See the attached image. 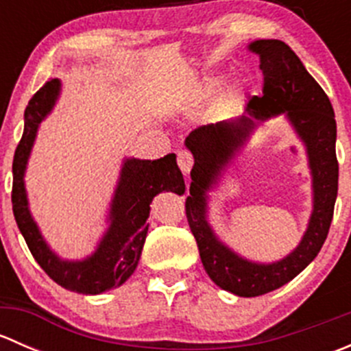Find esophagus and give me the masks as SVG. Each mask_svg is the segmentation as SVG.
<instances>
[{
    "label": "esophagus",
    "instance_id": "esophagus-1",
    "mask_svg": "<svg viewBox=\"0 0 351 351\" xmlns=\"http://www.w3.org/2000/svg\"><path fill=\"white\" fill-rule=\"evenodd\" d=\"M176 161H178L180 169H182L185 175H189V173L192 171L195 159H193V154L189 153V151H180L178 156H176Z\"/></svg>",
    "mask_w": 351,
    "mask_h": 351
}]
</instances>
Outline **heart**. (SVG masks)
Here are the masks:
<instances>
[{
    "label": "heart",
    "mask_w": 351,
    "mask_h": 351,
    "mask_svg": "<svg viewBox=\"0 0 351 351\" xmlns=\"http://www.w3.org/2000/svg\"><path fill=\"white\" fill-rule=\"evenodd\" d=\"M215 88H217V81H208V83L205 84L204 88H202L200 97H202V98H208L212 93H214Z\"/></svg>",
    "instance_id": "1"
}]
</instances>
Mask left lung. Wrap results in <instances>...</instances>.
<instances>
[{"label":"left lung","instance_id":"8db88e82","mask_svg":"<svg viewBox=\"0 0 351 351\" xmlns=\"http://www.w3.org/2000/svg\"><path fill=\"white\" fill-rule=\"evenodd\" d=\"M250 49L260 54L263 95L251 97L241 119L192 130L185 144L195 158L185 210L208 277L239 297H258L285 285L300 274L323 247L338 195L336 120L331 101L307 73L295 52L282 40H256ZM287 112L308 146L313 171L315 210L303 241L289 257L271 265L251 264L218 241L204 219V192L254 128V123Z\"/></svg>","mask_w":351,"mask_h":351}]
</instances>
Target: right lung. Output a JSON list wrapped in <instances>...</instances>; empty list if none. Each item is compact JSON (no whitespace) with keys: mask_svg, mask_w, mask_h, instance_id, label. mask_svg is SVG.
<instances>
[{"mask_svg":"<svg viewBox=\"0 0 351 351\" xmlns=\"http://www.w3.org/2000/svg\"><path fill=\"white\" fill-rule=\"evenodd\" d=\"M61 81L49 80L25 108L23 136L13 158L12 204L15 221L25 243L42 270L61 287L77 293H101L122 285L136 270L147 234L151 202L159 192H185L183 175L175 154L154 161L127 159L123 162L119 186L112 200L110 224L100 246L83 261H62L49 250L37 224L28 212L23 186V173L38 123L51 112L58 100Z\"/></svg>","mask_w":351,"mask_h":351,"instance_id":"obj_1","label":"right lung"}]
</instances>
